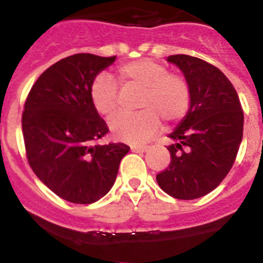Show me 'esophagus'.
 I'll use <instances>...</instances> for the list:
<instances>
[{
    "mask_svg": "<svg viewBox=\"0 0 263 263\" xmlns=\"http://www.w3.org/2000/svg\"><path fill=\"white\" fill-rule=\"evenodd\" d=\"M147 146H132L133 153H144V151H147Z\"/></svg>",
    "mask_w": 263,
    "mask_h": 263,
    "instance_id": "34e87169",
    "label": "esophagus"
}]
</instances>
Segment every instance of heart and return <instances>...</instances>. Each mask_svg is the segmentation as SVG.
Listing matches in <instances>:
<instances>
[{
    "mask_svg": "<svg viewBox=\"0 0 263 263\" xmlns=\"http://www.w3.org/2000/svg\"><path fill=\"white\" fill-rule=\"evenodd\" d=\"M117 79L122 87L141 90L136 115H116L109 130L116 139L127 143H142L160 127V119L167 124L180 121L186 116L192 102L189 83L179 74L168 73L164 65L143 59L121 65ZM91 104L99 115L109 117L117 109V87L108 77L99 76L90 87Z\"/></svg>",
    "mask_w": 263,
    "mask_h": 263,
    "instance_id": "b5f03b06",
    "label": "heart"
}]
</instances>
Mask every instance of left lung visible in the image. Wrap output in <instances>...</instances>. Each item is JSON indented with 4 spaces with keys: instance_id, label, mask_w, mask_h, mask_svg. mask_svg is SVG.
<instances>
[{
    "instance_id": "8db88e82",
    "label": "left lung",
    "mask_w": 263,
    "mask_h": 263,
    "mask_svg": "<svg viewBox=\"0 0 263 263\" xmlns=\"http://www.w3.org/2000/svg\"><path fill=\"white\" fill-rule=\"evenodd\" d=\"M184 74L192 92L186 116L170 134L171 164L156 181L177 199L213 192L235 163L242 141L244 113L237 92L218 67L197 57H167Z\"/></svg>"
}]
</instances>
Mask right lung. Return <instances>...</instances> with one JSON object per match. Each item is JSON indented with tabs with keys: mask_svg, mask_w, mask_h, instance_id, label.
<instances>
[{
	"mask_svg": "<svg viewBox=\"0 0 263 263\" xmlns=\"http://www.w3.org/2000/svg\"><path fill=\"white\" fill-rule=\"evenodd\" d=\"M116 57L78 53L53 64L31 88L22 116L28 163L39 180L73 203L104 197L116 181L124 143L93 144L108 126L91 104L90 87Z\"/></svg>",
	"mask_w": 263,
	"mask_h": 263,
	"instance_id": "right-lung-1",
	"label": "right lung"
}]
</instances>
